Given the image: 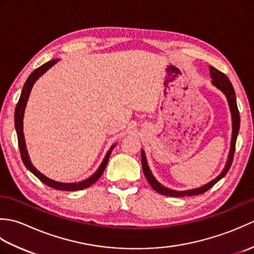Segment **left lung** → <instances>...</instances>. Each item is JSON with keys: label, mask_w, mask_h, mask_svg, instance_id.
Listing matches in <instances>:
<instances>
[{"label": "left lung", "mask_w": 254, "mask_h": 254, "mask_svg": "<svg viewBox=\"0 0 254 254\" xmlns=\"http://www.w3.org/2000/svg\"><path fill=\"white\" fill-rule=\"evenodd\" d=\"M209 72H210V77H212V83L214 86H216L217 88L220 90L227 97L229 108H230V112H231V119H233V135H231V145H230V152L228 156V160L227 164H226L224 170L222 171L217 178H215L214 180L208 182L207 185H205L201 188L197 189H193V190H187V191H175L171 190V189L166 188L164 186H161L160 183L155 179L154 176L152 175V172L149 170V167L147 165L146 157H145V154L142 150L141 153V160H142V168L144 171L145 178H146L148 183L150 185L156 192H158L163 195L166 196H174V197H182V196H192V195H198V194H203L204 192L208 191L210 188H212L214 185L224 178L227 174L228 170L230 169L231 164H233L234 160V155H235V149H236V141H237V136H238V132H239V127H240V115H239V110L238 107H237V101H236V94H235V89L231 85L229 78L226 76L224 73H222L218 69H216L213 66H209Z\"/></svg>", "instance_id": "1"}]
</instances>
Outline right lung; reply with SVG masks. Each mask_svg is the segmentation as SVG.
<instances>
[{
  "label": "right lung",
  "instance_id": "obj_1",
  "mask_svg": "<svg viewBox=\"0 0 254 254\" xmlns=\"http://www.w3.org/2000/svg\"><path fill=\"white\" fill-rule=\"evenodd\" d=\"M59 60H51L49 62L45 63L44 65L39 66L38 68H36L34 72H32L29 77L27 78V80L25 82V85L23 87V90H21V94L19 97V100L17 102V105H16V109H15V128H16V132H17V138H18V146H19V152H20V156H21V160H23L24 165L26 166V168L30 170L32 174H34L38 179H39L41 182H44L45 185H47L48 187L56 189V190H61V191H77V190H83V189H86L90 187L91 185H94V183L99 179L101 177V175L104 174V171L106 169V166L108 164V160H109V157L111 155L112 149L115 148L116 144L112 145L110 147V149L108 150V153L106 155L105 159L102 160V163L100 165V167L98 168L95 174L89 177L88 179H86L84 181H80L77 183H62V182H57V181H53L49 178H47L46 176H44L41 174V172L38 171L32 164L30 163V159L28 157V153H27V149H26V144H25V139H24V133H23V118H24V111H25V108H26V104H27V100H28V97L30 94V90L32 88V86H34L35 82L37 80V78L41 76L42 74L46 73L48 69H49L51 66L55 65V64L58 62Z\"/></svg>",
  "mask_w": 254,
  "mask_h": 254
}]
</instances>
